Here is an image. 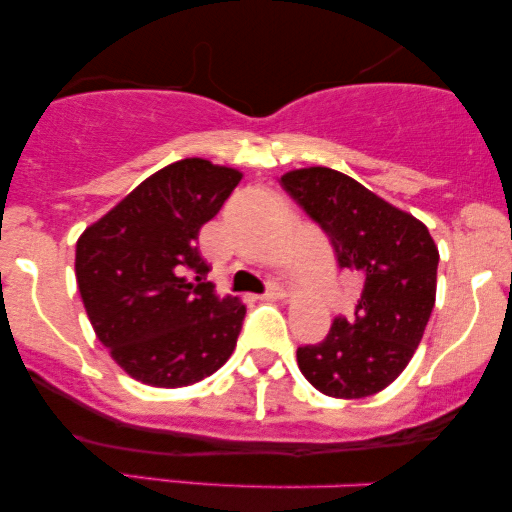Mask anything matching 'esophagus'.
<instances>
[{"mask_svg": "<svg viewBox=\"0 0 512 512\" xmlns=\"http://www.w3.org/2000/svg\"><path fill=\"white\" fill-rule=\"evenodd\" d=\"M260 298H262V301H286V298H289V291H286L284 286L272 284V286H269V291Z\"/></svg>", "mask_w": 512, "mask_h": 512, "instance_id": "1", "label": "esophagus"}]
</instances>
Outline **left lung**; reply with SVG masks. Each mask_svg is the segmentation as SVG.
Listing matches in <instances>:
<instances>
[{
  "label": "left lung",
  "instance_id": "obj_1",
  "mask_svg": "<svg viewBox=\"0 0 512 512\" xmlns=\"http://www.w3.org/2000/svg\"><path fill=\"white\" fill-rule=\"evenodd\" d=\"M281 185L332 238L339 267L361 276L354 320L337 317L320 344L298 349L315 390L361 399L409 366L436 305L438 245L426 223L325 166L296 168Z\"/></svg>",
  "mask_w": 512,
  "mask_h": 512
}]
</instances>
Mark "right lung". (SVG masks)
<instances>
[{
	"mask_svg": "<svg viewBox=\"0 0 512 512\" xmlns=\"http://www.w3.org/2000/svg\"><path fill=\"white\" fill-rule=\"evenodd\" d=\"M243 178L238 168L182 158L139 182L76 240V286L93 332L129 378L187 387L236 349L245 305L216 296L199 231ZM192 268L198 276L187 277Z\"/></svg>",
	"mask_w": 512,
	"mask_h": 512,
	"instance_id": "right-lung-1",
	"label": "right lung"
}]
</instances>
